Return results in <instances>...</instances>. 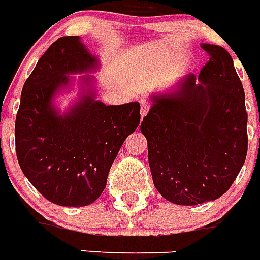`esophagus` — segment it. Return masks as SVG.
<instances>
[{
    "label": "esophagus",
    "mask_w": 260,
    "mask_h": 260,
    "mask_svg": "<svg viewBox=\"0 0 260 260\" xmlns=\"http://www.w3.org/2000/svg\"><path fill=\"white\" fill-rule=\"evenodd\" d=\"M149 109H150V105H149L147 102L141 101V118L146 117V114H147V111H149Z\"/></svg>",
    "instance_id": "1"
}]
</instances>
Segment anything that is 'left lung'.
<instances>
[{"label":"left lung","instance_id":"1","mask_svg":"<svg viewBox=\"0 0 260 260\" xmlns=\"http://www.w3.org/2000/svg\"><path fill=\"white\" fill-rule=\"evenodd\" d=\"M200 45L209 61L199 78L189 74L172 90L151 95L141 123L154 186L178 205L223 196L248 146L244 90L231 55L220 45Z\"/></svg>","mask_w":260,"mask_h":260}]
</instances>
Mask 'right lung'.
<instances>
[{
	"label": "right lung",
	"mask_w": 260,
	"mask_h": 260,
	"mask_svg": "<svg viewBox=\"0 0 260 260\" xmlns=\"http://www.w3.org/2000/svg\"><path fill=\"white\" fill-rule=\"evenodd\" d=\"M99 66L80 37H60L22 87L14 127L18 164L29 182L61 207H84L101 196L120 146L140 124V103L106 106L91 75L78 79L80 95L64 113L55 105L74 86L70 75Z\"/></svg>",
	"instance_id": "right-lung-1"
}]
</instances>
